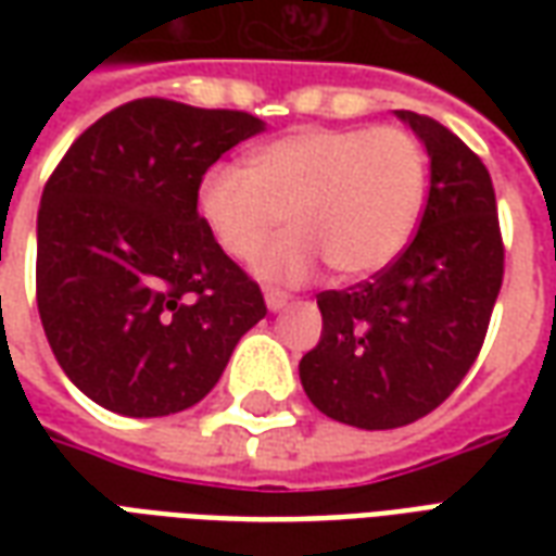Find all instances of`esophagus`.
I'll use <instances>...</instances> for the list:
<instances>
[{
	"label": "esophagus",
	"mask_w": 556,
	"mask_h": 556,
	"mask_svg": "<svg viewBox=\"0 0 556 556\" xmlns=\"http://www.w3.org/2000/svg\"><path fill=\"white\" fill-rule=\"evenodd\" d=\"M265 303H267V309H270V313H279V309H286V306H289V294H286V291L270 289L265 294Z\"/></svg>",
	"instance_id": "34e87169"
}]
</instances>
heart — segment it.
I'll list each match as a JSON object with an SVG mask.
<instances>
[{"mask_svg":"<svg viewBox=\"0 0 556 556\" xmlns=\"http://www.w3.org/2000/svg\"><path fill=\"white\" fill-rule=\"evenodd\" d=\"M426 151L399 127H306L255 148L247 169L217 166L199 184L195 211L235 262L262 253L265 282H306L321 265L361 279L384 270L417 229Z\"/></svg>","mask_w":556,"mask_h":556,"instance_id":"1","label":"heart"}]
</instances>
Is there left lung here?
<instances>
[{
  "label": "left lung",
  "mask_w": 556,
  "mask_h": 556,
  "mask_svg": "<svg viewBox=\"0 0 556 556\" xmlns=\"http://www.w3.org/2000/svg\"><path fill=\"white\" fill-rule=\"evenodd\" d=\"M429 154V199L393 265L345 291H321V339L301 361L315 408L357 429H399L462 384L503 282L489 169L453 130L396 110Z\"/></svg>",
  "instance_id": "left-lung-1"
}]
</instances>
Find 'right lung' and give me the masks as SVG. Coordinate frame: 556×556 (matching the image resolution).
Returning <instances> with one entry per match:
<instances>
[{
	"instance_id": "obj_1",
	"label": "right lung",
	"mask_w": 556,
	"mask_h": 556,
	"mask_svg": "<svg viewBox=\"0 0 556 556\" xmlns=\"http://www.w3.org/2000/svg\"><path fill=\"white\" fill-rule=\"evenodd\" d=\"M262 130L250 113L142 98L79 134L50 175L38 313L59 366L101 408H193L265 318L258 286L195 211L202 175Z\"/></svg>"
}]
</instances>
